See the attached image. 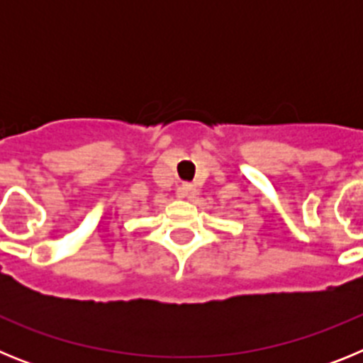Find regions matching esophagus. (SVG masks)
Instances as JSON below:
<instances>
[{
  "label": "esophagus",
  "instance_id": "obj_1",
  "mask_svg": "<svg viewBox=\"0 0 363 363\" xmlns=\"http://www.w3.org/2000/svg\"><path fill=\"white\" fill-rule=\"evenodd\" d=\"M178 196L179 198H189V200H191V198L196 196V187H194V185H191V184H182L178 187Z\"/></svg>",
  "mask_w": 363,
  "mask_h": 363
}]
</instances>
